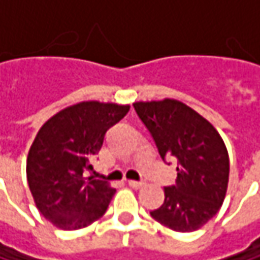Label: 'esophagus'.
Segmentation results:
<instances>
[{"label":"esophagus","mask_w":260,"mask_h":260,"mask_svg":"<svg viewBox=\"0 0 260 260\" xmlns=\"http://www.w3.org/2000/svg\"><path fill=\"white\" fill-rule=\"evenodd\" d=\"M128 185H129L131 188H140V186H143V182H138V181H128Z\"/></svg>","instance_id":"1"}]
</instances>
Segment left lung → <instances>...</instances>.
<instances>
[{
  "instance_id": "1",
  "label": "left lung",
  "mask_w": 260,
  "mask_h": 260,
  "mask_svg": "<svg viewBox=\"0 0 260 260\" xmlns=\"http://www.w3.org/2000/svg\"><path fill=\"white\" fill-rule=\"evenodd\" d=\"M162 159L178 161L176 185L164 188V203L150 212L175 232L203 228L221 208L229 183L226 144L203 116L176 99L135 102Z\"/></svg>"
}]
</instances>
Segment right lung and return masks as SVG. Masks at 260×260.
Instances as JSON below:
<instances>
[{
  "label": "right lung",
  "instance_id": "right-lung-1",
  "mask_svg": "<svg viewBox=\"0 0 260 260\" xmlns=\"http://www.w3.org/2000/svg\"><path fill=\"white\" fill-rule=\"evenodd\" d=\"M129 105L84 101L48 119L26 156V181L39 212L61 231H78L99 220L114 192L108 182L87 176L105 132Z\"/></svg>",
  "mask_w": 260,
  "mask_h": 260
}]
</instances>
